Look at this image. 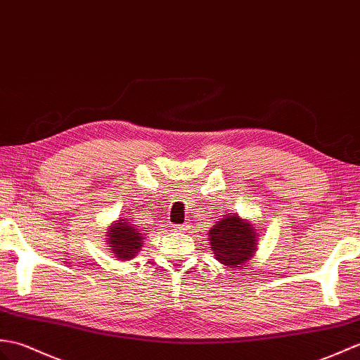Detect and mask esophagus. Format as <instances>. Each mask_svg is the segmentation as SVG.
<instances>
[{
  "instance_id": "34e87169",
  "label": "esophagus",
  "mask_w": 360,
  "mask_h": 360,
  "mask_svg": "<svg viewBox=\"0 0 360 360\" xmlns=\"http://www.w3.org/2000/svg\"><path fill=\"white\" fill-rule=\"evenodd\" d=\"M176 230H179V231H187L188 229H190V224H182V225H176V227H174Z\"/></svg>"
}]
</instances>
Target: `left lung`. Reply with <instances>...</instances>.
Returning <instances> with one entry per match:
<instances>
[{"mask_svg":"<svg viewBox=\"0 0 360 360\" xmlns=\"http://www.w3.org/2000/svg\"><path fill=\"white\" fill-rule=\"evenodd\" d=\"M208 240L216 261L239 269L253 259L259 233L252 221L240 218L238 213H227L208 230Z\"/></svg>","mask_w":360,"mask_h":360,"instance_id":"1","label":"left lung"}]
</instances>
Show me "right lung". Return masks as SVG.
<instances>
[{"mask_svg":"<svg viewBox=\"0 0 360 360\" xmlns=\"http://www.w3.org/2000/svg\"><path fill=\"white\" fill-rule=\"evenodd\" d=\"M105 233V242L118 261H130L136 257L144 244L142 230H139L138 225L131 224L129 218H118V221L108 225Z\"/></svg>","mask_w":360,"mask_h":360,"instance_id":"obj_1","label":"right lung"}]
</instances>
